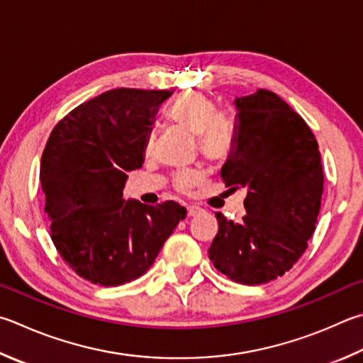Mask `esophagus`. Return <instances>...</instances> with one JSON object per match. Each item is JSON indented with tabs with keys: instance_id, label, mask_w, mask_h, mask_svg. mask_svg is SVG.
Returning <instances> with one entry per match:
<instances>
[{
	"instance_id": "esophagus-1",
	"label": "esophagus",
	"mask_w": 363,
	"mask_h": 363,
	"mask_svg": "<svg viewBox=\"0 0 363 363\" xmlns=\"http://www.w3.org/2000/svg\"><path fill=\"white\" fill-rule=\"evenodd\" d=\"M201 208L200 206H194V204H192V206H187V216L189 217H194V216H196V214H200L201 213Z\"/></svg>"
}]
</instances>
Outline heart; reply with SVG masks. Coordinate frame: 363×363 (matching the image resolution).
<instances>
[{
	"instance_id": "1",
	"label": "heart",
	"mask_w": 363,
	"mask_h": 363,
	"mask_svg": "<svg viewBox=\"0 0 363 363\" xmlns=\"http://www.w3.org/2000/svg\"><path fill=\"white\" fill-rule=\"evenodd\" d=\"M216 111L217 106L213 98L196 90L184 91L167 108L169 121L189 130L190 133L199 135L201 152L213 160L223 159L230 152L233 143L227 118ZM152 144L154 135L149 133L144 144L146 154L150 152ZM196 181H199V173L195 171H182L176 176V186L181 190H187Z\"/></svg>"
}]
</instances>
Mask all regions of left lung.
Wrapping results in <instances>:
<instances>
[{
  "label": "left lung",
  "mask_w": 363,
  "mask_h": 363,
  "mask_svg": "<svg viewBox=\"0 0 363 363\" xmlns=\"http://www.w3.org/2000/svg\"><path fill=\"white\" fill-rule=\"evenodd\" d=\"M230 155L220 169L227 187H245L240 222L217 213L209 260L235 282L265 284L294 267L315 230L322 192L320 152L300 114L269 90L235 100Z\"/></svg>",
  "instance_id": "1"
}]
</instances>
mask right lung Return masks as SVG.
Returning <instances> with one entry per match:
<instances>
[{
	"mask_svg": "<svg viewBox=\"0 0 363 363\" xmlns=\"http://www.w3.org/2000/svg\"><path fill=\"white\" fill-rule=\"evenodd\" d=\"M171 95L108 90L65 116L45 144L39 181L50 238L72 272L94 284L140 278L187 214L176 201L123 200L127 173L143 167L150 125Z\"/></svg>",
	"mask_w": 363,
	"mask_h": 363,
	"instance_id": "1",
	"label": "right lung"
}]
</instances>
